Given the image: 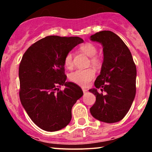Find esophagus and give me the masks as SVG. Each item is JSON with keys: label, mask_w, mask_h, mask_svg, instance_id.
Returning <instances> with one entry per match:
<instances>
[{"label": "esophagus", "mask_w": 152, "mask_h": 152, "mask_svg": "<svg viewBox=\"0 0 152 152\" xmlns=\"http://www.w3.org/2000/svg\"><path fill=\"white\" fill-rule=\"evenodd\" d=\"M82 91H83V93H86V92L87 91H88V90H87V89H86V88H82Z\"/></svg>", "instance_id": "esophagus-1"}]
</instances>
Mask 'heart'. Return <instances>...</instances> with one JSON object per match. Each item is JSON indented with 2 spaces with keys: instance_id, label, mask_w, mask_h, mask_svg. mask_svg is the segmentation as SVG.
I'll use <instances>...</instances> for the list:
<instances>
[{
  "instance_id": "obj_1",
  "label": "heart",
  "mask_w": 152,
  "mask_h": 152,
  "mask_svg": "<svg viewBox=\"0 0 152 152\" xmlns=\"http://www.w3.org/2000/svg\"><path fill=\"white\" fill-rule=\"evenodd\" d=\"M80 50L83 53L91 57L90 63L92 66L98 67L101 65L102 60L100 57L96 56L97 48L93 43H86L80 47ZM64 66L67 69H71L73 66V54L71 52L68 53L64 58ZM95 76V71L93 69H78L69 74V79L74 83L79 86L86 87L90 83Z\"/></svg>"
}]
</instances>
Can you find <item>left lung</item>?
Instances as JSON below:
<instances>
[{
    "label": "left lung",
    "mask_w": 152,
    "mask_h": 152,
    "mask_svg": "<svg viewBox=\"0 0 152 152\" xmlns=\"http://www.w3.org/2000/svg\"><path fill=\"white\" fill-rule=\"evenodd\" d=\"M90 38L102 43L104 51L100 74L94 82L95 88L89 90L96 96L90 112L101 121L118 122L126 116L134 102L137 68L128 47L114 33L102 31ZM103 91L106 94L104 95Z\"/></svg>",
    "instance_id": "8db88e82"
}]
</instances>
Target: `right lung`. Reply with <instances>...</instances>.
<instances>
[{"mask_svg": "<svg viewBox=\"0 0 152 152\" xmlns=\"http://www.w3.org/2000/svg\"><path fill=\"white\" fill-rule=\"evenodd\" d=\"M83 42L79 37L46 36L23 56L18 71L20 102L41 129L56 132L71 121V109L83 91L78 85L66 81L64 58ZM61 86H66L64 90H59Z\"/></svg>", "mask_w": 152, "mask_h": 152, "instance_id": "right-lung-1", "label": "right lung"}]
</instances>
